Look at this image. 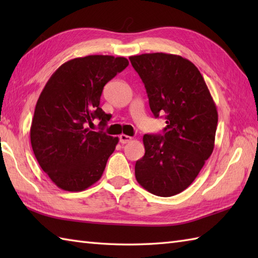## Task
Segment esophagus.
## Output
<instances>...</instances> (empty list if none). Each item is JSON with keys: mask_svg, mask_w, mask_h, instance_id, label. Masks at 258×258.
Returning a JSON list of instances; mask_svg holds the SVG:
<instances>
[{"mask_svg": "<svg viewBox=\"0 0 258 258\" xmlns=\"http://www.w3.org/2000/svg\"><path fill=\"white\" fill-rule=\"evenodd\" d=\"M131 141H132V138H131V136H128V135H125V134L119 135V142H120V143H122V144L130 143Z\"/></svg>", "mask_w": 258, "mask_h": 258, "instance_id": "esophagus-1", "label": "esophagus"}]
</instances>
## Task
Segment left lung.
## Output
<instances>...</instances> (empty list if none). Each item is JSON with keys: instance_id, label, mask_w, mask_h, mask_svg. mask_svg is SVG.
<instances>
[{"instance_id": "left-lung-1", "label": "left lung", "mask_w": 258, "mask_h": 258, "mask_svg": "<svg viewBox=\"0 0 258 258\" xmlns=\"http://www.w3.org/2000/svg\"><path fill=\"white\" fill-rule=\"evenodd\" d=\"M145 85L152 113L165 114L164 135L145 134V155L135 164V177L150 193L169 197L194 182L212 155L217 108L195 65L175 54L130 56Z\"/></svg>"}]
</instances>
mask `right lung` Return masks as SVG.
<instances>
[{
  "label": "right lung",
  "mask_w": 258,
  "mask_h": 258,
  "mask_svg": "<svg viewBox=\"0 0 258 258\" xmlns=\"http://www.w3.org/2000/svg\"><path fill=\"white\" fill-rule=\"evenodd\" d=\"M125 57L89 55L62 64L38 97L31 124L36 160L57 187L89 188L105 169L118 138L87 127L95 118L109 120L100 107L103 87L127 67Z\"/></svg>",
  "instance_id": "1"
}]
</instances>
